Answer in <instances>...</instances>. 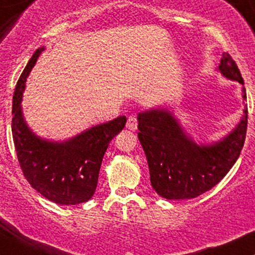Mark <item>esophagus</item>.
I'll return each mask as SVG.
<instances>
[{
	"label": "esophagus",
	"mask_w": 255,
	"mask_h": 255,
	"mask_svg": "<svg viewBox=\"0 0 255 255\" xmlns=\"http://www.w3.org/2000/svg\"><path fill=\"white\" fill-rule=\"evenodd\" d=\"M126 127L129 130H135L138 128V119L135 116H130L127 121V126Z\"/></svg>",
	"instance_id": "1"
}]
</instances>
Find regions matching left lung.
I'll use <instances>...</instances> for the list:
<instances>
[{
    "mask_svg": "<svg viewBox=\"0 0 255 255\" xmlns=\"http://www.w3.org/2000/svg\"><path fill=\"white\" fill-rule=\"evenodd\" d=\"M219 71L241 83L242 98L247 99L245 82L230 54H224ZM248 108L237 127L220 141L197 145L187 136L178 120L167 109H151L138 115V138L150 170L155 191L167 200L195 198L217 185L239 158L246 140Z\"/></svg>",
    "mask_w": 255,
    "mask_h": 255,
    "instance_id": "8db88e82",
    "label": "left lung"
}]
</instances>
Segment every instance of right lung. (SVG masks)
Here are the masks:
<instances>
[{
	"label": "right lung",
	"instance_id": "obj_1",
	"mask_svg": "<svg viewBox=\"0 0 255 255\" xmlns=\"http://www.w3.org/2000/svg\"><path fill=\"white\" fill-rule=\"evenodd\" d=\"M43 49L41 47L33 53L14 89V146L24 177L36 191L58 205H78L96 192L105 151L114 136L125 128L127 119L119 116L63 142L48 141L33 134L24 121L20 103L26 77Z\"/></svg>",
	"mask_w": 255,
	"mask_h": 255
}]
</instances>
